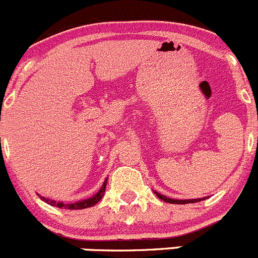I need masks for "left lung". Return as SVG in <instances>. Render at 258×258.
Masks as SVG:
<instances>
[{
    "label": "left lung",
    "instance_id": "obj_1",
    "mask_svg": "<svg viewBox=\"0 0 258 258\" xmlns=\"http://www.w3.org/2000/svg\"><path fill=\"white\" fill-rule=\"evenodd\" d=\"M154 192L156 194V196H158L160 200H164L165 203H169V204H179V205H184V204H194V203H199V201H203V200H206L208 199V196L206 198H200V199H190V200H175V199H170L168 196L165 195H161V194H158L156 191H154Z\"/></svg>",
    "mask_w": 258,
    "mask_h": 258
}]
</instances>
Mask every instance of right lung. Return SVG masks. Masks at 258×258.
Listing matches in <instances>:
<instances>
[{
	"label": "right lung",
	"mask_w": 258,
	"mask_h": 258,
	"mask_svg": "<svg viewBox=\"0 0 258 258\" xmlns=\"http://www.w3.org/2000/svg\"><path fill=\"white\" fill-rule=\"evenodd\" d=\"M107 181L108 180L105 179L104 184H103V186L100 187V190L98 191L95 195H93L92 198L87 199V200H82V201H77V203H73V204H64L62 203V201H55V200H50V199H46L43 198V196H39V198L42 199V200L44 201V203L49 204L50 206H57V208L59 209H68V210H81V209H87V208H92V206H94L95 204L98 203V201L102 200L103 195H104L105 192V186H107Z\"/></svg>",
	"instance_id": "right-lung-1"
}]
</instances>
